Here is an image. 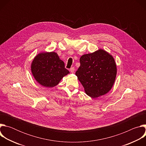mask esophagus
I'll return each instance as SVG.
<instances>
[{"label":"esophagus","instance_id":"1","mask_svg":"<svg viewBox=\"0 0 146 146\" xmlns=\"http://www.w3.org/2000/svg\"><path fill=\"white\" fill-rule=\"evenodd\" d=\"M74 70H75V69H74V67L71 68H70V71L72 73H73V72H74Z\"/></svg>","mask_w":146,"mask_h":146}]
</instances>
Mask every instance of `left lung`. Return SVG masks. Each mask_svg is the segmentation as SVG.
I'll return each mask as SVG.
<instances>
[{
  "mask_svg": "<svg viewBox=\"0 0 146 146\" xmlns=\"http://www.w3.org/2000/svg\"><path fill=\"white\" fill-rule=\"evenodd\" d=\"M80 62L76 75L89 96L96 98L111 89L117 75V66L110 54L100 49L82 55Z\"/></svg>",
  "mask_w": 146,
  "mask_h": 146,
  "instance_id": "1",
  "label": "left lung"
}]
</instances>
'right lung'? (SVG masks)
<instances>
[{"label": "right lung", "instance_id": "obj_1", "mask_svg": "<svg viewBox=\"0 0 146 146\" xmlns=\"http://www.w3.org/2000/svg\"><path fill=\"white\" fill-rule=\"evenodd\" d=\"M35 80L45 87H54L65 76L69 73L64 62L55 52H41L37 55L31 64Z\"/></svg>", "mask_w": 146, "mask_h": 146}]
</instances>
